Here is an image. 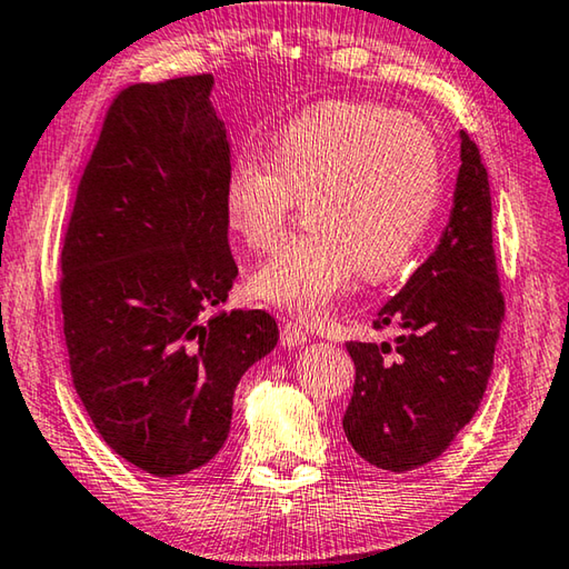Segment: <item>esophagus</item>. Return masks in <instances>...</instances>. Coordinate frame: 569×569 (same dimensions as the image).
Returning <instances> with one entry per match:
<instances>
[{
    "mask_svg": "<svg viewBox=\"0 0 569 569\" xmlns=\"http://www.w3.org/2000/svg\"><path fill=\"white\" fill-rule=\"evenodd\" d=\"M279 340H282L284 347H302L307 342V332L302 325L287 320L282 325V335H279Z\"/></svg>",
    "mask_w": 569,
    "mask_h": 569,
    "instance_id": "obj_1",
    "label": "esophagus"
}]
</instances>
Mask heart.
Masks as SVG:
<instances>
[{"label":"heart","mask_w":569,"mask_h":569,"mask_svg":"<svg viewBox=\"0 0 569 569\" xmlns=\"http://www.w3.org/2000/svg\"><path fill=\"white\" fill-rule=\"evenodd\" d=\"M297 197L305 232L284 239L252 274L264 302L320 315L355 272L397 274L430 227L442 197L435 137L392 107L322 102L279 129L272 157L242 152L224 187L227 224L249 247L282 234Z\"/></svg>","instance_id":"b5f03b06"}]
</instances>
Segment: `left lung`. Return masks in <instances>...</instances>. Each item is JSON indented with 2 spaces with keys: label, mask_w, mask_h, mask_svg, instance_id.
Instances as JSON below:
<instances>
[{
  "label": "left lung",
  "mask_w": 569,
  "mask_h": 569,
  "mask_svg": "<svg viewBox=\"0 0 569 569\" xmlns=\"http://www.w3.org/2000/svg\"><path fill=\"white\" fill-rule=\"evenodd\" d=\"M460 174L440 244L377 312L395 345L347 342L355 390L345 435L380 470L407 472L440 457L480 410L505 300L492 249V197L480 149L460 132Z\"/></svg>",
  "instance_id": "left-lung-1"
}]
</instances>
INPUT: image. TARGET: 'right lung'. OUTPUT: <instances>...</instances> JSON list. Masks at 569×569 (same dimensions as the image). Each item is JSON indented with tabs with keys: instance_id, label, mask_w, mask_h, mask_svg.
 <instances>
[{
	"instance_id": "add662e5",
	"label": "right lung",
	"mask_w": 569,
	"mask_h": 569,
	"mask_svg": "<svg viewBox=\"0 0 569 569\" xmlns=\"http://www.w3.org/2000/svg\"><path fill=\"white\" fill-rule=\"evenodd\" d=\"M212 87L194 74L117 94L62 247L74 390L102 440L154 477L222 450L239 380L279 340L264 310L207 317L237 279Z\"/></svg>"
}]
</instances>
